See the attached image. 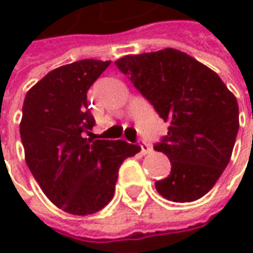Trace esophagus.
Returning <instances> with one entry per match:
<instances>
[{
    "label": "esophagus",
    "mask_w": 253,
    "mask_h": 253,
    "mask_svg": "<svg viewBox=\"0 0 253 253\" xmlns=\"http://www.w3.org/2000/svg\"><path fill=\"white\" fill-rule=\"evenodd\" d=\"M139 146H140V153L143 154H149L152 153V147H150V145H147L146 142H143V140H140L139 142Z\"/></svg>",
    "instance_id": "obj_1"
}]
</instances>
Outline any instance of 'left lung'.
<instances>
[{
    "mask_svg": "<svg viewBox=\"0 0 253 253\" xmlns=\"http://www.w3.org/2000/svg\"><path fill=\"white\" fill-rule=\"evenodd\" d=\"M115 65L170 123L154 145L171 163L157 192L179 203L208 194L231 159L240 128L235 96L214 71L175 48L125 55Z\"/></svg>",
    "mask_w": 253,
    "mask_h": 253,
    "instance_id": "8db88e82",
    "label": "left lung"
}]
</instances>
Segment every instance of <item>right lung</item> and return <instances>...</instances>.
Segmentation results:
<instances>
[{
    "label": "right lung",
    "instance_id": "1",
    "mask_svg": "<svg viewBox=\"0 0 253 253\" xmlns=\"http://www.w3.org/2000/svg\"><path fill=\"white\" fill-rule=\"evenodd\" d=\"M111 61L82 59L54 69L26 93L20 139L44 195L67 213L87 216L113 199L118 170L140 152L125 140H93L87 90Z\"/></svg>",
    "mask_w": 253,
    "mask_h": 253
}]
</instances>
